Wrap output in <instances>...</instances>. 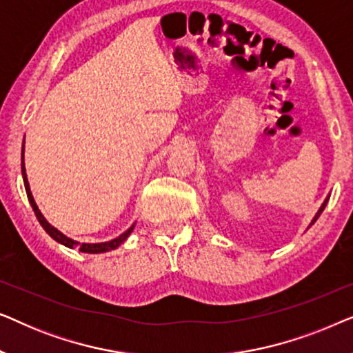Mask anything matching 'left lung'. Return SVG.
<instances>
[{
	"instance_id": "left-lung-1",
	"label": "left lung",
	"mask_w": 353,
	"mask_h": 353,
	"mask_svg": "<svg viewBox=\"0 0 353 353\" xmlns=\"http://www.w3.org/2000/svg\"><path fill=\"white\" fill-rule=\"evenodd\" d=\"M327 199H330V196H327V197H326V199H325V202H323V204H321V207H320V210H318V212H316V215H315V216H313V220H312V223H310V225H313V223H315V221L318 220V216H320V215H321V212H323V210H325V207H326V204H327Z\"/></svg>"
}]
</instances>
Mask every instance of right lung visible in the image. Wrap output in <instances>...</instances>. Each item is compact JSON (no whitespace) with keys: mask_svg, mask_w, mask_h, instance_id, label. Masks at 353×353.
I'll list each match as a JSON object with an SVG mask.
<instances>
[{"mask_svg":"<svg viewBox=\"0 0 353 353\" xmlns=\"http://www.w3.org/2000/svg\"><path fill=\"white\" fill-rule=\"evenodd\" d=\"M26 143V141H23ZM22 178H23V186H26V191H27V197H28V201H30V205H32V209H33V212H35V215H37V219H38V221H40V225L43 226V228H45V231L48 234L51 236L52 239L54 241H57V243H61V244H64V245H67V248H70V249H75V248H79V250L80 252H85V254H101V252H108V250H114V249H117L120 244L123 243L125 239L128 238L130 236V233H132L133 231V228H134V225H132L130 226V228L125 231V233H122L119 236V238H115V239H112V241H108V243H98V244H86V243H79V241H74V239H70V238H67L65 234H62L59 230H56L54 226L52 225H50L46 221V219L45 216H43V214L40 212V209H38V205H37V202H35V199H33V196H32V191H30V185H28V180H27V173H26V163H23V146H22Z\"/></svg>","mask_w":353,"mask_h":353,"instance_id":"add662e5","label":"right lung"}]
</instances>
